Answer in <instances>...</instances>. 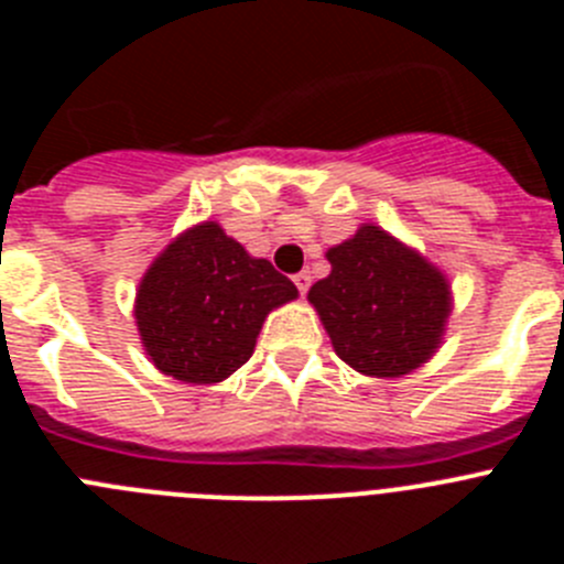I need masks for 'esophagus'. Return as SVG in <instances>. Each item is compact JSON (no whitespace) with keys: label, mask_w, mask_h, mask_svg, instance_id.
<instances>
[{"label":"esophagus","mask_w":564,"mask_h":564,"mask_svg":"<svg viewBox=\"0 0 564 564\" xmlns=\"http://www.w3.org/2000/svg\"><path fill=\"white\" fill-rule=\"evenodd\" d=\"M311 282H313L311 271H299L296 276H293V285L299 288V293H302V296H305V293L311 291Z\"/></svg>","instance_id":"esophagus-1"}]
</instances>
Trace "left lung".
I'll list each match as a JSON object with an SVG mask.
<instances>
[{
    "label": "left lung",
    "instance_id": "8db88e82",
    "mask_svg": "<svg viewBox=\"0 0 564 564\" xmlns=\"http://www.w3.org/2000/svg\"><path fill=\"white\" fill-rule=\"evenodd\" d=\"M330 276L307 299L325 322L338 358L364 376L398 378L441 344L449 285L437 268L378 226L327 251Z\"/></svg>",
    "mask_w": 564,
    "mask_h": 564
}]
</instances>
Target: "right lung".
Segmentation results:
<instances>
[{
    "instance_id": "obj_1",
    "label": "right lung",
    "mask_w": 564,
    "mask_h": 564,
    "mask_svg": "<svg viewBox=\"0 0 564 564\" xmlns=\"http://www.w3.org/2000/svg\"><path fill=\"white\" fill-rule=\"evenodd\" d=\"M291 299V279L268 259L248 257L217 223H203L154 259L134 318L158 370L214 383L251 358L268 311Z\"/></svg>"
}]
</instances>
